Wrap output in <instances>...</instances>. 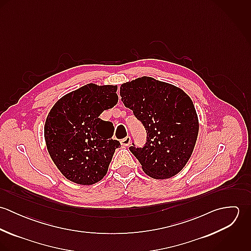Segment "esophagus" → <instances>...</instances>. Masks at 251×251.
<instances>
[{
    "mask_svg": "<svg viewBox=\"0 0 251 251\" xmlns=\"http://www.w3.org/2000/svg\"><path fill=\"white\" fill-rule=\"evenodd\" d=\"M130 143H131V138H130V136H126V138H124V139L121 140V145H122L123 147H127V146H129V144Z\"/></svg>",
    "mask_w": 251,
    "mask_h": 251,
    "instance_id": "34e87169",
    "label": "esophagus"
}]
</instances>
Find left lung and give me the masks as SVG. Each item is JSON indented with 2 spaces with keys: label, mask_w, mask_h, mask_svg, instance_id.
Returning <instances> with one entry per match:
<instances>
[{
  "label": "left lung",
  "mask_w": 251,
  "mask_h": 251,
  "mask_svg": "<svg viewBox=\"0 0 251 251\" xmlns=\"http://www.w3.org/2000/svg\"><path fill=\"white\" fill-rule=\"evenodd\" d=\"M120 95L147 130L145 147L129 148L145 174L157 179L177 175L190 158L199 131L191 99L179 87L148 76L122 84Z\"/></svg>",
  "instance_id": "left-lung-1"
}]
</instances>
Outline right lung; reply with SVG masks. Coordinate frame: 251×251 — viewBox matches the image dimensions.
<instances>
[{
	"label": "right lung",
	"instance_id": "right-lung-1",
	"mask_svg": "<svg viewBox=\"0 0 251 251\" xmlns=\"http://www.w3.org/2000/svg\"><path fill=\"white\" fill-rule=\"evenodd\" d=\"M117 85L87 84L62 97L44 125L47 151L71 181L90 185L103 179L115 150L113 124L99 116L118 102Z\"/></svg>",
	"mask_w": 251,
	"mask_h": 251
}]
</instances>
